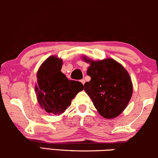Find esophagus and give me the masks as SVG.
<instances>
[{"label":"esophagus","instance_id":"34e87169","mask_svg":"<svg viewBox=\"0 0 158 158\" xmlns=\"http://www.w3.org/2000/svg\"><path fill=\"white\" fill-rule=\"evenodd\" d=\"M80 81H81V83H82V84H83V85H84V84H85V79H81V80H80Z\"/></svg>","mask_w":158,"mask_h":158}]
</instances>
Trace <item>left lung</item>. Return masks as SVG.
Returning <instances> with one entry per match:
<instances>
[{
    "label": "left lung",
    "instance_id": "8db88e82",
    "mask_svg": "<svg viewBox=\"0 0 158 158\" xmlns=\"http://www.w3.org/2000/svg\"><path fill=\"white\" fill-rule=\"evenodd\" d=\"M87 74L91 79L85 84V91L96 110L105 118H113L127 107L132 95V83L128 72L113 59L92 61Z\"/></svg>",
    "mask_w": 158,
    "mask_h": 158
}]
</instances>
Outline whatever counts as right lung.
Listing matches in <instances>:
<instances>
[{
  "label": "right lung",
  "instance_id": "obj_1",
  "mask_svg": "<svg viewBox=\"0 0 158 158\" xmlns=\"http://www.w3.org/2000/svg\"><path fill=\"white\" fill-rule=\"evenodd\" d=\"M62 61L50 56L38 70L35 87L38 102L48 113L60 115L71 105V101L84 89L80 81L70 80L61 72Z\"/></svg>",
  "mask_w": 158,
  "mask_h": 158
}]
</instances>
